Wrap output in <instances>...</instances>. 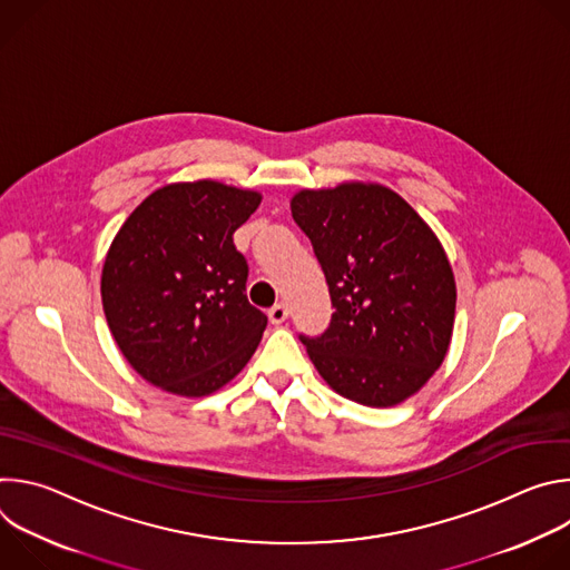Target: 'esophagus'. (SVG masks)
I'll return each mask as SVG.
<instances>
[{
	"label": "esophagus",
	"instance_id": "obj_1",
	"mask_svg": "<svg viewBox=\"0 0 570 570\" xmlns=\"http://www.w3.org/2000/svg\"><path fill=\"white\" fill-rule=\"evenodd\" d=\"M268 317L273 324H282L286 317H288V306L284 302H277L275 306H271L268 311Z\"/></svg>",
	"mask_w": 570,
	"mask_h": 570
}]
</instances>
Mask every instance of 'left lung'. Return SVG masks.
I'll return each mask as SVG.
<instances>
[{
    "label": "left lung",
    "instance_id": "1",
    "mask_svg": "<svg viewBox=\"0 0 570 570\" xmlns=\"http://www.w3.org/2000/svg\"><path fill=\"white\" fill-rule=\"evenodd\" d=\"M291 212L336 308L322 336H299L320 376L370 409L420 392L449 352L458 297L435 232L376 183L302 189Z\"/></svg>",
    "mask_w": 570,
    "mask_h": 570
}]
</instances>
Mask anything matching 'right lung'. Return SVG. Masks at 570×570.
<instances>
[{
	"mask_svg": "<svg viewBox=\"0 0 570 570\" xmlns=\"http://www.w3.org/2000/svg\"><path fill=\"white\" fill-rule=\"evenodd\" d=\"M262 194L216 180L153 191L119 227L101 273L108 327L130 367L180 396H207L255 354L268 317L246 297L232 234Z\"/></svg>",
	"mask_w": 570,
	"mask_h": 570,
	"instance_id": "1",
	"label": "right lung"
}]
</instances>
